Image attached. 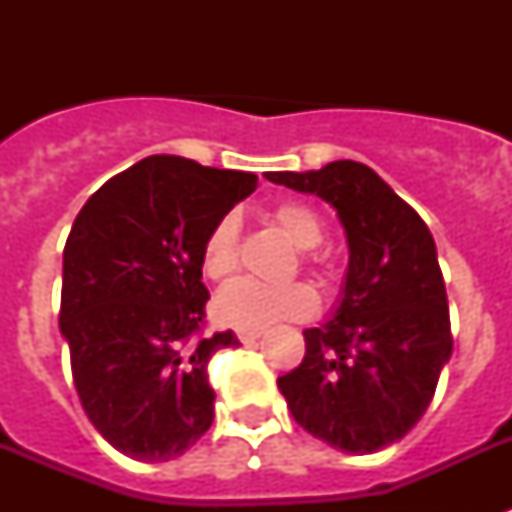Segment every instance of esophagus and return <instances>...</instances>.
<instances>
[{
	"mask_svg": "<svg viewBox=\"0 0 512 512\" xmlns=\"http://www.w3.org/2000/svg\"><path fill=\"white\" fill-rule=\"evenodd\" d=\"M260 337H263V329H239V340L244 345H255Z\"/></svg>",
	"mask_w": 512,
	"mask_h": 512,
	"instance_id": "esophagus-1",
	"label": "esophagus"
}]
</instances>
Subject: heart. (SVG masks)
<instances>
[{
  "label": "heart",
  "instance_id": "1",
  "mask_svg": "<svg viewBox=\"0 0 512 512\" xmlns=\"http://www.w3.org/2000/svg\"><path fill=\"white\" fill-rule=\"evenodd\" d=\"M271 220L297 249H316L324 239L319 215L305 204L284 201L273 207ZM239 268V220L233 215L220 217L209 228L201 244V271L212 281L231 279ZM319 297L303 281L284 287H265L257 281H236L225 287L215 300V316L228 327L263 329L279 321H300L313 316Z\"/></svg>",
  "mask_w": 512,
  "mask_h": 512
}]
</instances>
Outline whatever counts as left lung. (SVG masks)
Masks as SVG:
<instances>
[{
    "label": "left lung",
    "mask_w": 512,
    "mask_h": 512,
    "mask_svg": "<svg viewBox=\"0 0 512 512\" xmlns=\"http://www.w3.org/2000/svg\"><path fill=\"white\" fill-rule=\"evenodd\" d=\"M265 177L327 201L348 241L332 319L305 329L303 364L279 377L292 417L348 454L396 444L420 422L452 356L436 241L366 164L342 159Z\"/></svg>",
    "instance_id": "8db88e82"
}]
</instances>
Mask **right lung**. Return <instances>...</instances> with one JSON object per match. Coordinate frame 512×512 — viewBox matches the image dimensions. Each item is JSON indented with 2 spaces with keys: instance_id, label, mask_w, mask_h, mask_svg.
Instances as JSON below:
<instances>
[{
  "instance_id": "right-lung-1",
  "label": "right lung",
  "mask_w": 512,
  "mask_h": 512,
  "mask_svg": "<svg viewBox=\"0 0 512 512\" xmlns=\"http://www.w3.org/2000/svg\"><path fill=\"white\" fill-rule=\"evenodd\" d=\"M257 175L148 156L92 193L63 249L60 335L76 393L108 444L175 460L215 420L207 364L239 337H199L201 244Z\"/></svg>"
}]
</instances>
